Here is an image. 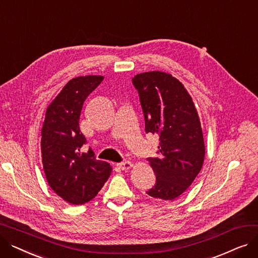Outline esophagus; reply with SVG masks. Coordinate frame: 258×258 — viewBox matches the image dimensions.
I'll return each mask as SVG.
<instances>
[{"label": "esophagus", "mask_w": 258, "mask_h": 258, "mask_svg": "<svg viewBox=\"0 0 258 258\" xmlns=\"http://www.w3.org/2000/svg\"><path fill=\"white\" fill-rule=\"evenodd\" d=\"M133 165H132V163H131L130 161H123V162H121V163L117 164V167L119 169H122V170H128Z\"/></svg>", "instance_id": "esophagus-1"}]
</instances>
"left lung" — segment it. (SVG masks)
<instances>
[{
	"label": "left lung",
	"instance_id": "1",
	"mask_svg": "<svg viewBox=\"0 0 258 258\" xmlns=\"http://www.w3.org/2000/svg\"><path fill=\"white\" fill-rule=\"evenodd\" d=\"M139 94L145 132L159 136L158 157L147 158L156 184L146 194L172 201L196 179L205 158V145L198 112L184 86L172 75L137 74L132 79Z\"/></svg>",
	"mask_w": 258,
	"mask_h": 258
}]
</instances>
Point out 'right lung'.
Here are the masks:
<instances>
[{"mask_svg":"<svg viewBox=\"0 0 258 258\" xmlns=\"http://www.w3.org/2000/svg\"><path fill=\"white\" fill-rule=\"evenodd\" d=\"M103 80L88 75L71 79L48 106L42 128V158L46 179L57 196L73 205H83L97 196L112 172L97 160L79 128L85 100Z\"/></svg>","mask_w":258,"mask_h":258,"instance_id":"right-lung-1","label":"right lung"}]
</instances>
